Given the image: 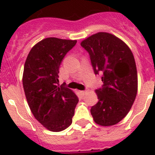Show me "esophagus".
I'll return each instance as SVG.
<instances>
[{
    "mask_svg": "<svg viewBox=\"0 0 155 155\" xmlns=\"http://www.w3.org/2000/svg\"><path fill=\"white\" fill-rule=\"evenodd\" d=\"M87 93H88V90H85V91H80V93L82 96H85Z\"/></svg>",
    "mask_w": 155,
    "mask_h": 155,
    "instance_id": "obj_1",
    "label": "esophagus"
}]
</instances>
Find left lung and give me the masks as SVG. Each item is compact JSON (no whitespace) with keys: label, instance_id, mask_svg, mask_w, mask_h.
Segmentation results:
<instances>
[{"label":"left lung","instance_id":"8db88e82","mask_svg":"<svg viewBox=\"0 0 155 155\" xmlns=\"http://www.w3.org/2000/svg\"><path fill=\"white\" fill-rule=\"evenodd\" d=\"M89 52L96 74H102L104 85L95 92L99 99L91 108L98 125L112 126L127 115L138 91V75L132 52L114 35L97 32L81 41Z\"/></svg>","mask_w":155,"mask_h":155}]
</instances>
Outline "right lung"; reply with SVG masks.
<instances>
[{
	"label": "right lung",
	"mask_w": 155,
	"mask_h": 155,
	"mask_svg": "<svg viewBox=\"0 0 155 155\" xmlns=\"http://www.w3.org/2000/svg\"><path fill=\"white\" fill-rule=\"evenodd\" d=\"M77 40L54 37L39 41L24 63L23 86L33 116L45 128L58 132L72 124L78 98L74 92L58 85L62 60Z\"/></svg>",
	"instance_id": "add662e5"
}]
</instances>
